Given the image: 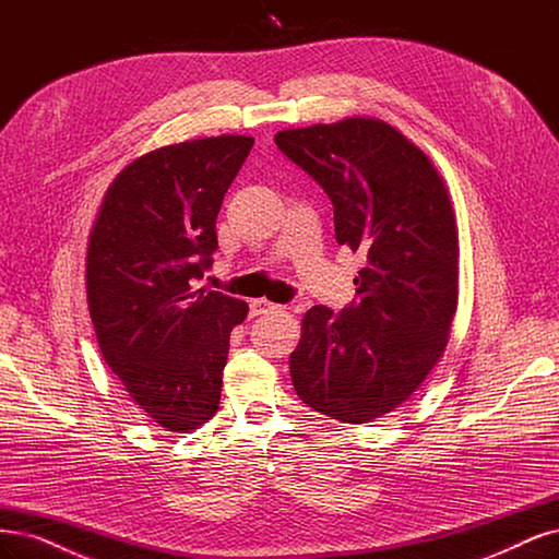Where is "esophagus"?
<instances>
[{"label":"esophagus","instance_id":"1","mask_svg":"<svg viewBox=\"0 0 559 559\" xmlns=\"http://www.w3.org/2000/svg\"><path fill=\"white\" fill-rule=\"evenodd\" d=\"M275 310H282L280 305L265 300V298H254L249 300V312H252V317H259V314H267V312H275Z\"/></svg>","mask_w":559,"mask_h":559}]
</instances>
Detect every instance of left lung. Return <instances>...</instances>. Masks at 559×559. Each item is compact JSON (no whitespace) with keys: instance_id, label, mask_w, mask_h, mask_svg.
I'll use <instances>...</instances> for the list:
<instances>
[{"instance_id":"left-lung-1","label":"left lung","mask_w":559,"mask_h":559,"mask_svg":"<svg viewBox=\"0 0 559 559\" xmlns=\"http://www.w3.org/2000/svg\"><path fill=\"white\" fill-rule=\"evenodd\" d=\"M277 147L323 187L335 238L365 252L356 302L302 317L288 358L298 397L342 423L397 409L444 356L457 310V228L426 152L377 118L284 129Z\"/></svg>"}]
</instances>
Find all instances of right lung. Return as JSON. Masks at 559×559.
Listing matches in <instances>:
<instances>
[{
    "label": "right lung",
    "mask_w": 559,
    "mask_h": 559,
    "mask_svg": "<svg viewBox=\"0 0 559 559\" xmlns=\"http://www.w3.org/2000/svg\"><path fill=\"white\" fill-rule=\"evenodd\" d=\"M252 136L197 139L133 159L102 201L85 284L96 340L139 409L191 432L219 409L228 337L245 300L197 288L217 249L215 222Z\"/></svg>",
    "instance_id": "1"
}]
</instances>
